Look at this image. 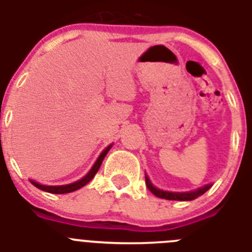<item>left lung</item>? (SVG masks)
Instances as JSON below:
<instances>
[{
  "label": "left lung",
  "instance_id": "obj_1",
  "mask_svg": "<svg viewBox=\"0 0 252 252\" xmlns=\"http://www.w3.org/2000/svg\"><path fill=\"white\" fill-rule=\"evenodd\" d=\"M146 184H147L148 189H150L155 195L158 196V198L167 199V200H192V199H196L198 196L203 195V194L212 187V185H205V187L200 188V189L189 192H170L163 191V190H159L157 189V188L153 187L147 176H146Z\"/></svg>",
  "mask_w": 252,
  "mask_h": 252
}]
</instances>
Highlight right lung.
I'll use <instances>...</instances> for the list:
<instances>
[{
	"label": "right lung",
	"mask_w": 252,
	"mask_h": 252,
	"mask_svg": "<svg viewBox=\"0 0 252 252\" xmlns=\"http://www.w3.org/2000/svg\"><path fill=\"white\" fill-rule=\"evenodd\" d=\"M110 147L111 146H109V147L106 148L101 155H100V157L97 158L95 165L93 166V168L90 170L89 174H87L84 179H81V180L76 181V183L68 184V185H61V187H45V185H40V184L35 183V181H32V184L34 185V187L38 188V189L44 190V191H48V192H52V194H65V192H71V191H74V190L80 189V188L85 187L89 181L93 180V178L96 175V172L99 171L100 166H101L102 163V159H104V157L106 156V153H108V151L110 150Z\"/></svg>",
	"instance_id": "obj_1"
}]
</instances>
